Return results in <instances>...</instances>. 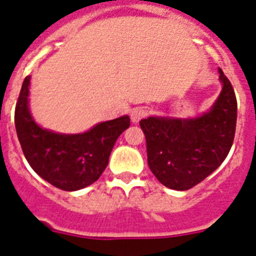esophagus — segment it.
Listing matches in <instances>:
<instances>
[{"mask_svg": "<svg viewBox=\"0 0 256 256\" xmlns=\"http://www.w3.org/2000/svg\"><path fill=\"white\" fill-rule=\"evenodd\" d=\"M146 114H148V111L145 108H134L132 111H131V121L134 124L139 122L142 117L146 116Z\"/></svg>", "mask_w": 256, "mask_h": 256, "instance_id": "34e87169", "label": "esophagus"}]
</instances>
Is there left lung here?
Here are the masks:
<instances>
[{
    "instance_id": "1",
    "label": "left lung",
    "mask_w": 256,
    "mask_h": 256,
    "mask_svg": "<svg viewBox=\"0 0 256 256\" xmlns=\"http://www.w3.org/2000/svg\"><path fill=\"white\" fill-rule=\"evenodd\" d=\"M222 90L209 111L190 118L150 116L140 121L148 164L160 184L188 190L222 164L236 130L237 102L230 80L218 68Z\"/></svg>"
}]
</instances>
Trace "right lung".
Listing matches in <instances>:
<instances>
[{
	"label": "right lung",
	"instance_id": "1",
	"mask_svg": "<svg viewBox=\"0 0 256 256\" xmlns=\"http://www.w3.org/2000/svg\"><path fill=\"white\" fill-rule=\"evenodd\" d=\"M30 76L22 82L15 108V128L22 153L36 174L50 185L76 191L92 185L106 170L117 138L130 126V117L96 124L82 134L43 128L29 110Z\"/></svg>",
	"mask_w": 256,
	"mask_h": 256
}]
</instances>
